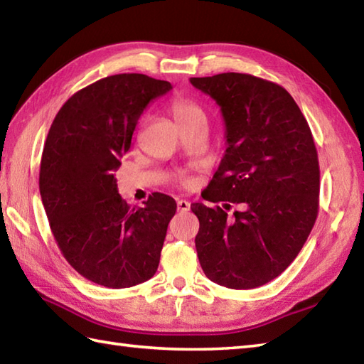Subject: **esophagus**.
I'll use <instances>...</instances> for the list:
<instances>
[{
	"label": "esophagus",
	"instance_id": "esophagus-1",
	"mask_svg": "<svg viewBox=\"0 0 364 364\" xmlns=\"http://www.w3.org/2000/svg\"><path fill=\"white\" fill-rule=\"evenodd\" d=\"M176 208L180 213H188L191 210V203L188 202V200H178Z\"/></svg>",
	"mask_w": 364,
	"mask_h": 364
}]
</instances>
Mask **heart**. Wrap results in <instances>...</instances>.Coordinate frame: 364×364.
Wrapping results in <instances>:
<instances>
[{
	"label": "heart",
	"instance_id": "1",
	"mask_svg": "<svg viewBox=\"0 0 364 364\" xmlns=\"http://www.w3.org/2000/svg\"><path fill=\"white\" fill-rule=\"evenodd\" d=\"M170 112H172V117L175 119L180 129L194 125L197 122H206V114L203 107L184 97L172 100V103H170ZM176 181L183 184V186H186V184H189V178L180 172L176 173Z\"/></svg>",
	"mask_w": 364,
	"mask_h": 364
}]
</instances>
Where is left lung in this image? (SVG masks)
I'll return each instance as SVG.
<instances>
[{"instance_id":"left-lung-1","label":"left lung","mask_w":364,"mask_h":364,"mask_svg":"<svg viewBox=\"0 0 364 364\" xmlns=\"http://www.w3.org/2000/svg\"><path fill=\"white\" fill-rule=\"evenodd\" d=\"M215 100L227 151L208 184V202L192 203L196 247L211 282L252 289L296 259L319 211V159L308 122L289 92L247 73L191 78ZM243 210L228 214L230 203Z\"/></svg>"}]
</instances>
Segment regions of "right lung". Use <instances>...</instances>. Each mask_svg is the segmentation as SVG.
Returning <instances> with one entry per match:
<instances>
[{
	"label": "right lung",
	"instance_id": "right-lung-1",
	"mask_svg": "<svg viewBox=\"0 0 364 364\" xmlns=\"http://www.w3.org/2000/svg\"><path fill=\"white\" fill-rule=\"evenodd\" d=\"M170 89L142 73L106 76L73 94L51 123L38 173L42 203L60 253L92 283L131 288L158 270L175 200L154 192L144 208L131 206L114 173L146 105Z\"/></svg>",
	"mask_w": 364,
	"mask_h": 364
}]
</instances>
